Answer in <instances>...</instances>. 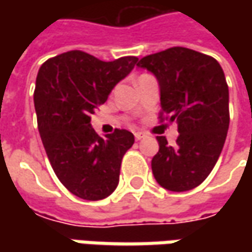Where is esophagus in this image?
<instances>
[{"label": "esophagus", "instance_id": "34e87169", "mask_svg": "<svg viewBox=\"0 0 252 252\" xmlns=\"http://www.w3.org/2000/svg\"><path fill=\"white\" fill-rule=\"evenodd\" d=\"M134 137H136V140H141V139L146 137V134H144L143 131H136V133H134Z\"/></svg>", "mask_w": 252, "mask_h": 252}]
</instances>
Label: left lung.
I'll list each match as a JSON object with an SVG mask.
<instances>
[{
    "instance_id": "8db88e82",
    "label": "left lung",
    "mask_w": 252,
    "mask_h": 252,
    "mask_svg": "<svg viewBox=\"0 0 252 252\" xmlns=\"http://www.w3.org/2000/svg\"><path fill=\"white\" fill-rule=\"evenodd\" d=\"M156 75L160 85V122L178 123L177 146L158 136V153L151 160L162 188L184 192L208 178L227 136L228 87L223 68L208 54L169 47L137 63Z\"/></svg>"
}]
</instances>
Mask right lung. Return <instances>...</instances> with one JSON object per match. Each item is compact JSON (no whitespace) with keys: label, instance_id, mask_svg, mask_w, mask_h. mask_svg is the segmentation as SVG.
<instances>
[{"label":"right lung","instance_id":"add662e5","mask_svg":"<svg viewBox=\"0 0 252 252\" xmlns=\"http://www.w3.org/2000/svg\"><path fill=\"white\" fill-rule=\"evenodd\" d=\"M137 62L134 56L102 62L71 50L39 68L33 94L37 129L54 174L78 198L101 200L119 184L122 158L134 136L115 129L102 139L91 127V115Z\"/></svg>","mask_w":252,"mask_h":252}]
</instances>
